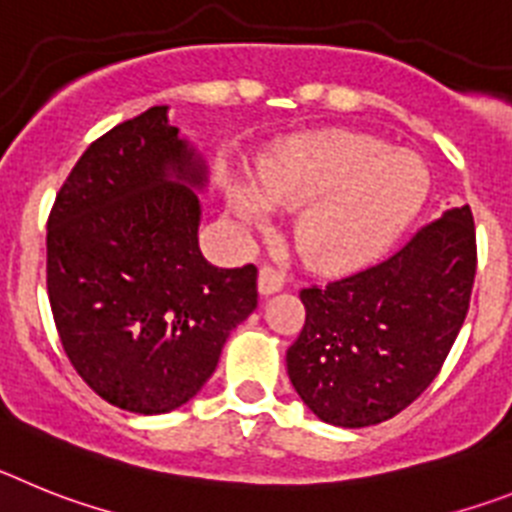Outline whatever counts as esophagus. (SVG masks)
<instances>
[{"label": "esophagus", "mask_w": 512, "mask_h": 512, "mask_svg": "<svg viewBox=\"0 0 512 512\" xmlns=\"http://www.w3.org/2000/svg\"><path fill=\"white\" fill-rule=\"evenodd\" d=\"M283 283H286V278H283L281 270L270 268V265H262L260 275H257V291H260L262 296L278 293L283 288Z\"/></svg>", "instance_id": "esophagus-1"}]
</instances>
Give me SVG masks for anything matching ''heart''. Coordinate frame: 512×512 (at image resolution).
<instances>
[{"label":"heart","mask_w":512,"mask_h":512,"mask_svg":"<svg viewBox=\"0 0 512 512\" xmlns=\"http://www.w3.org/2000/svg\"><path fill=\"white\" fill-rule=\"evenodd\" d=\"M224 195L244 229L268 224L270 211H299L301 260L319 273H350L379 260L420 216L430 170L366 133L322 131L273 146L252 185L224 177Z\"/></svg>","instance_id":"b5f03b06"}]
</instances>
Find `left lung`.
Here are the masks:
<instances>
[{
    "label": "left lung",
    "mask_w": 512,
    "mask_h": 512,
    "mask_svg": "<svg viewBox=\"0 0 512 512\" xmlns=\"http://www.w3.org/2000/svg\"><path fill=\"white\" fill-rule=\"evenodd\" d=\"M477 273L471 208H451L402 250L327 286L304 288L306 322L288 379L314 415L368 428L415 402L466 319Z\"/></svg>",
    "instance_id": "obj_1"
}]
</instances>
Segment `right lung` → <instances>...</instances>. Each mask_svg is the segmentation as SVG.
Here are the masks:
<instances>
[{
    "mask_svg": "<svg viewBox=\"0 0 512 512\" xmlns=\"http://www.w3.org/2000/svg\"><path fill=\"white\" fill-rule=\"evenodd\" d=\"M167 105L84 151L48 216V301L71 366L105 402L164 415L198 394L257 306V268L198 247L208 167Z\"/></svg>",
    "mask_w": 512,
    "mask_h": 512,
    "instance_id": "obj_1",
    "label": "right lung"
}]
</instances>
